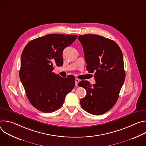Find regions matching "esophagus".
Masks as SVG:
<instances>
[{
  "label": "esophagus",
  "mask_w": 146,
  "mask_h": 146,
  "mask_svg": "<svg viewBox=\"0 0 146 146\" xmlns=\"http://www.w3.org/2000/svg\"><path fill=\"white\" fill-rule=\"evenodd\" d=\"M80 80L79 79H78V78H76V80H75V85L76 86H77V84H78V83L80 82Z\"/></svg>",
  "instance_id": "1"
}]
</instances>
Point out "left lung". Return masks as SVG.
Listing matches in <instances>:
<instances>
[{
  "mask_svg": "<svg viewBox=\"0 0 146 146\" xmlns=\"http://www.w3.org/2000/svg\"><path fill=\"white\" fill-rule=\"evenodd\" d=\"M84 50L87 69L94 73L96 83L82 80L86 96L80 100L81 108L93 115H101L115 104L125 77L122 51L114 41L97 35L78 36Z\"/></svg>",
  "mask_w": 146,
  "mask_h": 146,
  "instance_id": "8db88e82",
  "label": "left lung"
}]
</instances>
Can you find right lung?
Returning <instances> with one entry per match:
<instances>
[{"label":"right lung","mask_w":146,"mask_h":146,"mask_svg":"<svg viewBox=\"0 0 146 146\" xmlns=\"http://www.w3.org/2000/svg\"><path fill=\"white\" fill-rule=\"evenodd\" d=\"M77 37L74 35H47L29 41L23 51L20 80L31 105L40 111L59 109L74 87V76L61 77L52 70L54 65H63V51Z\"/></svg>","instance_id":"obj_1"}]
</instances>
